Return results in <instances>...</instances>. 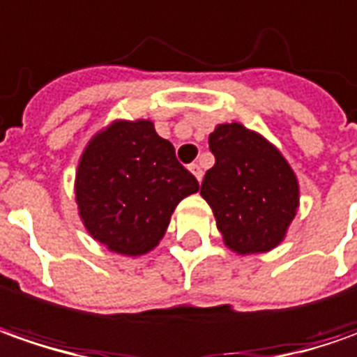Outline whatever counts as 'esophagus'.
<instances>
[{
    "instance_id": "34e87169",
    "label": "esophagus",
    "mask_w": 357,
    "mask_h": 357,
    "mask_svg": "<svg viewBox=\"0 0 357 357\" xmlns=\"http://www.w3.org/2000/svg\"><path fill=\"white\" fill-rule=\"evenodd\" d=\"M190 172L193 174V176H195V179H197V181H202V179H203V169H202V166H199V164H191Z\"/></svg>"
}]
</instances>
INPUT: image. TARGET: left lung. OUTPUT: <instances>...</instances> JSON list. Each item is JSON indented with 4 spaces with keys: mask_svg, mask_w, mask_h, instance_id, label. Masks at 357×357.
<instances>
[{
    "mask_svg": "<svg viewBox=\"0 0 357 357\" xmlns=\"http://www.w3.org/2000/svg\"><path fill=\"white\" fill-rule=\"evenodd\" d=\"M215 166L202 181L225 247L237 255L278 247L301 205L294 169L275 144L239 122L217 124L209 134Z\"/></svg>",
    "mask_w": 357,
    "mask_h": 357,
    "instance_id": "1",
    "label": "left lung"
}]
</instances>
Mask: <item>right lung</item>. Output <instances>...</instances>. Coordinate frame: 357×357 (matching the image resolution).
I'll return each instance as SVG.
<instances>
[{
    "instance_id": "1",
    "label": "right lung",
    "mask_w": 357,
    "mask_h": 357,
    "mask_svg": "<svg viewBox=\"0 0 357 357\" xmlns=\"http://www.w3.org/2000/svg\"><path fill=\"white\" fill-rule=\"evenodd\" d=\"M197 190L172 142L158 136L148 118H118L98 130L84 146L75 176L84 229L124 257L154 251L178 203Z\"/></svg>"
}]
</instances>
